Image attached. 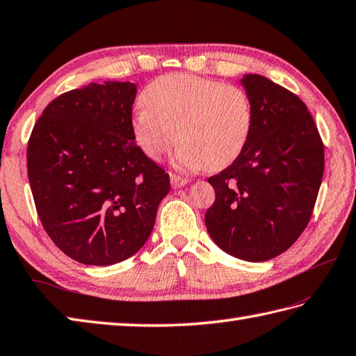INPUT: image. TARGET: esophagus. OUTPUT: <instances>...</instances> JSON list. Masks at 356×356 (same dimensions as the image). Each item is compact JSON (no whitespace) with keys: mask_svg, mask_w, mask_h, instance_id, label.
Here are the masks:
<instances>
[{"mask_svg":"<svg viewBox=\"0 0 356 356\" xmlns=\"http://www.w3.org/2000/svg\"><path fill=\"white\" fill-rule=\"evenodd\" d=\"M188 184V179L176 176V174H171V185L172 188H182Z\"/></svg>","mask_w":356,"mask_h":356,"instance_id":"34e87169","label":"esophagus"}]
</instances>
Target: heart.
<instances>
[{
  "label": "heart",
  "mask_w": 356,
  "mask_h": 356,
  "mask_svg": "<svg viewBox=\"0 0 356 356\" xmlns=\"http://www.w3.org/2000/svg\"><path fill=\"white\" fill-rule=\"evenodd\" d=\"M131 127L143 154L159 162L177 142L182 170H222L245 149L253 104L242 88L193 74H170L142 94Z\"/></svg>",
  "instance_id": "heart-1"
}]
</instances>
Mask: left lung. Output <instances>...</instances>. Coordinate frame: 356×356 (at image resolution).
Segmentation results:
<instances>
[{"label":"left lung","instance_id":"8db88e82","mask_svg":"<svg viewBox=\"0 0 356 356\" xmlns=\"http://www.w3.org/2000/svg\"><path fill=\"white\" fill-rule=\"evenodd\" d=\"M253 129L234 162L208 179L214 204L205 214L225 253L261 262L289 250L307 227L324 174V143L305 103L262 75L242 79Z\"/></svg>","mask_w":356,"mask_h":356}]
</instances>
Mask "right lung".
Wrapping results in <instances>:
<instances>
[{
  "label": "right lung",
  "instance_id": "obj_1",
  "mask_svg": "<svg viewBox=\"0 0 356 356\" xmlns=\"http://www.w3.org/2000/svg\"><path fill=\"white\" fill-rule=\"evenodd\" d=\"M137 89L89 83L44 108L27 142V176L38 218L63 253L111 266L149 238L170 176L132 134Z\"/></svg>",
  "mask_w": 356,
  "mask_h": 356
}]
</instances>
